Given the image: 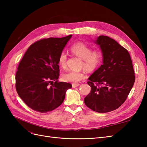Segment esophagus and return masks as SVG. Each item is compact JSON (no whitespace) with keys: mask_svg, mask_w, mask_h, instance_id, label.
<instances>
[{"mask_svg":"<svg viewBox=\"0 0 147 147\" xmlns=\"http://www.w3.org/2000/svg\"><path fill=\"white\" fill-rule=\"evenodd\" d=\"M79 85H80V84H78V83H73L72 84V88H75L78 86Z\"/></svg>","mask_w":147,"mask_h":147,"instance_id":"1","label":"esophagus"}]
</instances>
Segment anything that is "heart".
Returning <instances> with one entry per match:
<instances>
[{
    "label": "heart",
    "instance_id": "heart-1",
    "mask_svg": "<svg viewBox=\"0 0 147 147\" xmlns=\"http://www.w3.org/2000/svg\"><path fill=\"white\" fill-rule=\"evenodd\" d=\"M70 51L73 55L80 57L83 60L82 66L88 71H92L102 64L104 59V54L99 49L92 50L91 46L85 43L78 42L70 47ZM67 56L64 51L61 52L58 56V64L62 68L67 67ZM86 78L83 72H77L70 70L63 75V78L67 82L77 83Z\"/></svg>",
    "mask_w": 147,
    "mask_h": 147
}]
</instances>
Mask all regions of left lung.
I'll return each mask as SVG.
<instances>
[{
    "instance_id": "1",
    "label": "left lung",
    "mask_w": 147,
    "mask_h": 147,
    "mask_svg": "<svg viewBox=\"0 0 147 147\" xmlns=\"http://www.w3.org/2000/svg\"><path fill=\"white\" fill-rule=\"evenodd\" d=\"M95 43L104 54L103 64L88 78L91 90L84 102L93 111L107 113L127 99L135 82L134 70L129 53L115 40L100 35Z\"/></svg>"
}]
</instances>
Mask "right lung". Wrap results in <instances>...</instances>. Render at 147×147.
<instances>
[{
    "label": "right lung",
    "instance_id": "right-lung-1",
    "mask_svg": "<svg viewBox=\"0 0 147 147\" xmlns=\"http://www.w3.org/2000/svg\"><path fill=\"white\" fill-rule=\"evenodd\" d=\"M71 37L72 35L51 37L34 43L18 67L16 91L24 103L36 112L46 113L58 107L66 91L72 88L71 84L57 80L58 56Z\"/></svg>",
    "mask_w": 147,
    "mask_h": 147
}]
</instances>
